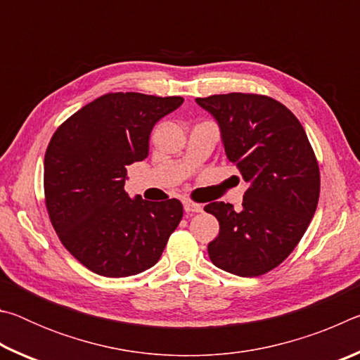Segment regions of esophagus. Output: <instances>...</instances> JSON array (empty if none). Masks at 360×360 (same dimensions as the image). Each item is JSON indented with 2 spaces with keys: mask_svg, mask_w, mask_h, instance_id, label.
Returning <instances> with one entry per match:
<instances>
[{
  "mask_svg": "<svg viewBox=\"0 0 360 360\" xmlns=\"http://www.w3.org/2000/svg\"><path fill=\"white\" fill-rule=\"evenodd\" d=\"M184 210L186 212H202L203 206L192 202V200H184Z\"/></svg>",
  "mask_w": 360,
  "mask_h": 360,
  "instance_id": "34e87169",
  "label": "esophagus"
}]
</instances>
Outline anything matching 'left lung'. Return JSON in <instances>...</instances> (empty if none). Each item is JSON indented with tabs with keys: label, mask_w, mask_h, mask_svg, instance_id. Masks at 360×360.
Segmentation results:
<instances>
[{
	"label": "left lung",
	"mask_w": 360,
	"mask_h": 360,
	"mask_svg": "<svg viewBox=\"0 0 360 360\" xmlns=\"http://www.w3.org/2000/svg\"><path fill=\"white\" fill-rule=\"evenodd\" d=\"M197 103L214 115L225 154L249 182L240 211L224 202L205 206L219 221L210 259L233 275H265L289 257L311 222L318 158L300 122L271 96L233 92Z\"/></svg>",
	"instance_id": "left-lung-1"
}]
</instances>
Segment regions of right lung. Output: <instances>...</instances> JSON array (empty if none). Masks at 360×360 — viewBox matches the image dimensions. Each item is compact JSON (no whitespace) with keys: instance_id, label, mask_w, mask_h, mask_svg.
I'll return each instance as SVG.
<instances>
[{"instance_id":"right-lung-1","label":"right lung","mask_w":360,"mask_h":360,"mask_svg":"<svg viewBox=\"0 0 360 360\" xmlns=\"http://www.w3.org/2000/svg\"><path fill=\"white\" fill-rule=\"evenodd\" d=\"M182 101L106 94L66 119L47 146L49 219L72 257L96 275L124 278L154 266L181 222L179 200L130 198L124 187L127 167L149 154L154 125Z\"/></svg>"}]
</instances>
